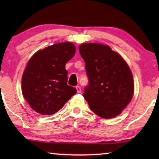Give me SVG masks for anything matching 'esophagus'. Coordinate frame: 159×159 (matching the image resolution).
I'll return each instance as SVG.
<instances>
[{"label": "esophagus", "instance_id": "1", "mask_svg": "<svg viewBox=\"0 0 159 159\" xmlns=\"http://www.w3.org/2000/svg\"><path fill=\"white\" fill-rule=\"evenodd\" d=\"M76 89H77V93H80L81 92V87L80 86H76Z\"/></svg>", "mask_w": 159, "mask_h": 159}]
</instances>
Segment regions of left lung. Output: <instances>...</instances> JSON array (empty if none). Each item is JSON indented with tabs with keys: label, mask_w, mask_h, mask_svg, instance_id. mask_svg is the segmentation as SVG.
I'll return each mask as SVG.
<instances>
[{
	"label": "left lung",
	"mask_w": 159,
	"mask_h": 159,
	"mask_svg": "<svg viewBox=\"0 0 159 159\" xmlns=\"http://www.w3.org/2000/svg\"><path fill=\"white\" fill-rule=\"evenodd\" d=\"M79 51L88 78L82 95L90 109L104 119L118 116L133 96L134 82L129 66L108 45L83 43Z\"/></svg>",
	"instance_id": "left-lung-1"
}]
</instances>
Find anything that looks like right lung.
I'll return each mask as SVG.
<instances>
[{
    "label": "right lung",
    "instance_id": "1",
    "mask_svg": "<svg viewBox=\"0 0 159 159\" xmlns=\"http://www.w3.org/2000/svg\"><path fill=\"white\" fill-rule=\"evenodd\" d=\"M71 43H60L36 52L28 61L21 79L23 96L42 115L60 110L77 90L67 84L65 65L75 56Z\"/></svg>",
    "mask_w": 159,
    "mask_h": 159
}]
</instances>
